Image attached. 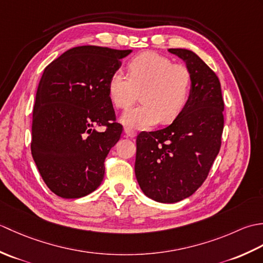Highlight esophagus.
Masks as SVG:
<instances>
[{"mask_svg": "<svg viewBox=\"0 0 263 263\" xmlns=\"http://www.w3.org/2000/svg\"><path fill=\"white\" fill-rule=\"evenodd\" d=\"M124 133H125L127 137H130V138H135L137 136V132L133 130V128H131V127H125L124 128Z\"/></svg>", "mask_w": 263, "mask_h": 263, "instance_id": "esophagus-1", "label": "esophagus"}]
</instances>
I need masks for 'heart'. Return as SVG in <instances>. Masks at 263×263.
I'll list each match as a JSON object with an SVG mask.
<instances>
[{"instance_id":"1","label":"heart","mask_w":263,"mask_h":263,"mask_svg":"<svg viewBox=\"0 0 263 263\" xmlns=\"http://www.w3.org/2000/svg\"><path fill=\"white\" fill-rule=\"evenodd\" d=\"M128 78L117 71L110 76L107 90L110 102L125 109L142 92V105L126 110L121 122L126 127L149 128L160 121L170 123L185 106L191 76L182 64H173L170 59L155 52H143L127 64Z\"/></svg>"}]
</instances>
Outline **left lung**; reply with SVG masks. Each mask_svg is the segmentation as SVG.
Instances as JSON below:
<instances>
[{"label":"left lung","mask_w":263,"mask_h":263,"mask_svg":"<svg viewBox=\"0 0 263 263\" xmlns=\"http://www.w3.org/2000/svg\"><path fill=\"white\" fill-rule=\"evenodd\" d=\"M191 76L183 110L171 125L137 137L135 172L142 192L157 202L174 203L202 185L219 153L224 100L216 73L192 51L170 48Z\"/></svg>","instance_id":"1"}]
</instances>
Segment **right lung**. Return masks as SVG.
Returning a JSON list of instances; mask_svg holds the SVG:
<instances>
[{
    "label": "right lung",
    "instance_id": "obj_1",
    "mask_svg": "<svg viewBox=\"0 0 263 263\" xmlns=\"http://www.w3.org/2000/svg\"><path fill=\"white\" fill-rule=\"evenodd\" d=\"M132 51L99 46L71 48L48 64L32 113L31 155L44 182L64 199L93 192L105 158L120 140L107 83ZM106 130L97 132V126Z\"/></svg>",
    "mask_w": 263,
    "mask_h": 263
}]
</instances>
